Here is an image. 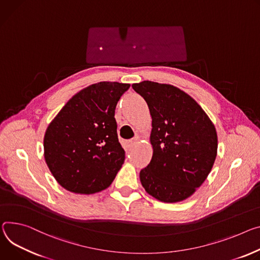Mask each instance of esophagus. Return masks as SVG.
Wrapping results in <instances>:
<instances>
[{
  "mask_svg": "<svg viewBox=\"0 0 260 260\" xmlns=\"http://www.w3.org/2000/svg\"><path fill=\"white\" fill-rule=\"evenodd\" d=\"M138 140H139V138H138V137H135L134 139L129 140V141H128V145H129V146H133V145H135V144L137 143V141H138Z\"/></svg>",
  "mask_w": 260,
  "mask_h": 260,
  "instance_id": "esophagus-1",
  "label": "esophagus"
}]
</instances>
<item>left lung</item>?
<instances>
[{
    "label": "left lung",
    "instance_id": "left-lung-1",
    "mask_svg": "<svg viewBox=\"0 0 260 260\" xmlns=\"http://www.w3.org/2000/svg\"><path fill=\"white\" fill-rule=\"evenodd\" d=\"M133 89L148 105L153 153L140 171L145 191L161 202L192 196L208 176L217 156L214 123L188 94L167 84L144 81Z\"/></svg>",
    "mask_w": 260,
    "mask_h": 260
}]
</instances>
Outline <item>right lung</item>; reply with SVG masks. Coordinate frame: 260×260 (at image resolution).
<instances>
[{"mask_svg": "<svg viewBox=\"0 0 260 260\" xmlns=\"http://www.w3.org/2000/svg\"><path fill=\"white\" fill-rule=\"evenodd\" d=\"M129 84L100 82L78 92L46 128V165L58 183L76 194L101 192L122 167L115 109Z\"/></svg>", "mask_w": 260, "mask_h": 260, "instance_id": "1", "label": "right lung"}]
</instances>
